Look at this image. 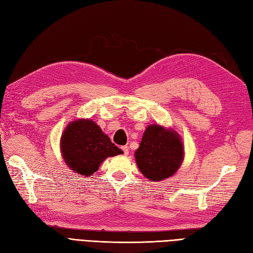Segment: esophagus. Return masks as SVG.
I'll use <instances>...</instances> for the list:
<instances>
[{
	"instance_id": "1",
	"label": "esophagus",
	"mask_w": 253,
	"mask_h": 253,
	"mask_svg": "<svg viewBox=\"0 0 253 253\" xmlns=\"http://www.w3.org/2000/svg\"><path fill=\"white\" fill-rule=\"evenodd\" d=\"M121 149L123 150V153H125L126 156H127V155H128V147H127V146H123V147H121Z\"/></svg>"
}]
</instances>
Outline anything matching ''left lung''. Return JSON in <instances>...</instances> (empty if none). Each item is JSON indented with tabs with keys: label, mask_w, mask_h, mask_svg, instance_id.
Instances as JSON below:
<instances>
[{
	"label": "left lung",
	"mask_w": 253,
	"mask_h": 253,
	"mask_svg": "<svg viewBox=\"0 0 253 253\" xmlns=\"http://www.w3.org/2000/svg\"><path fill=\"white\" fill-rule=\"evenodd\" d=\"M139 170L152 181L173 176L183 161L180 135L159 125L148 126L135 151Z\"/></svg>",
	"instance_id": "8db88e82"
}]
</instances>
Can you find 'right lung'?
Returning <instances> with one entry per match:
<instances>
[{
    "mask_svg": "<svg viewBox=\"0 0 253 253\" xmlns=\"http://www.w3.org/2000/svg\"><path fill=\"white\" fill-rule=\"evenodd\" d=\"M61 152L64 162L79 175L91 176L108 157L121 155L112 140L94 121H72L61 136Z\"/></svg>",
    "mask_w": 253,
    "mask_h": 253,
    "instance_id": "1",
    "label": "right lung"
}]
</instances>
